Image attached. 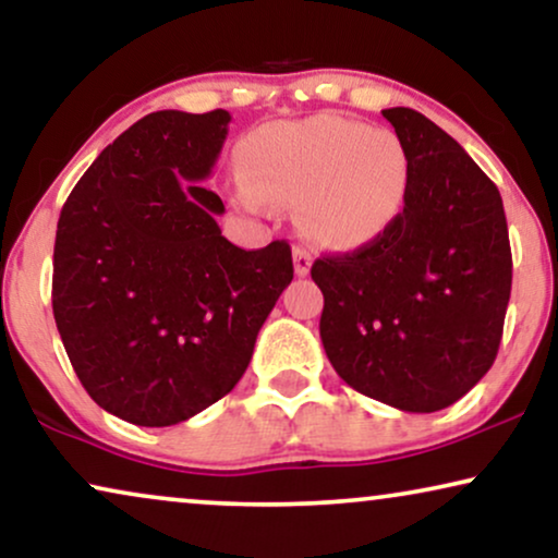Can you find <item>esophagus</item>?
<instances>
[{"label": "esophagus", "mask_w": 558, "mask_h": 558, "mask_svg": "<svg viewBox=\"0 0 558 558\" xmlns=\"http://www.w3.org/2000/svg\"><path fill=\"white\" fill-rule=\"evenodd\" d=\"M292 256H294V274H296V277H307L310 269H312V254H310V251L302 248V246H294Z\"/></svg>", "instance_id": "1"}]
</instances>
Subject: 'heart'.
I'll list each match as a JSON object with an SVG mask.
<instances>
[{
    "label": "heart",
    "instance_id": "1",
    "mask_svg": "<svg viewBox=\"0 0 558 558\" xmlns=\"http://www.w3.org/2000/svg\"><path fill=\"white\" fill-rule=\"evenodd\" d=\"M411 155L391 129L317 113L271 121L243 142L233 197L266 213L296 203V223L317 246L357 251L384 239L409 201Z\"/></svg>",
    "mask_w": 558,
    "mask_h": 558
}]
</instances>
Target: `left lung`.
I'll return each mask as SVG.
<instances>
[{
	"label": "left lung",
	"instance_id": "8db88e82",
	"mask_svg": "<svg viewBox=\"0 0 558 558\" xmlns=\"http://www.w3.org/2000/svg\"><path fill=\"white\" fill-rule=\"evenodd\" d=\"M411 155L401 218L384 239L323 256L319 338L350 388L432 414L490 371L513 258L498 187L452 136L414 109H384Z\"/></svg>",
	"mask_w": 558,
	"mask_h": 558
}]
</instances>
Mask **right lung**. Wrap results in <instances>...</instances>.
<instances>
[{"instance_id": "add662e5", "label": "right lung", "mask_w": 558, "mask_h": 558, "mask_svg": "<svg viewBox=\"0 0 558 558\" xmlns=\"http://www.w3.org/2000/svg\"><path fill=\"white\" fill-rule=\"evenodd\" d=\"M231 113L155 111L109 144L68 195L52 315L90 399L136 426H172L239 384L294 277L292 248L220 235L205 190Z\"/></svg>"}]
</instances>
